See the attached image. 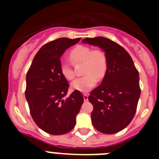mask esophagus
<instances>
[{
	"instance_id": "esophagus-1",
	"label": "esophagus",
	"mask_w": 159,
	"mask_h": 159,
	"mask_svg": "<svg viewBox=\"0 0 159 159\" xmlns=\"http://www.w3.org/2000/svg\"><path fill=\"white\" fill-rule=\"evenodd\" d=\"M83 96H84V101L88 100V95H87V94H84V95H83Z\"/></svg>"
}]
</instances>
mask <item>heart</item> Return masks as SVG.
Returning a JSON list of instances; mask_svg holds the SVG:
<instances>
[{
  "label": "heart",
  "mask_w": 159,
  "mask_h": 159,
  "mask_svg": "<svg viewBox=\"0 0 159 159\" xmlns=\"http://www.w3.org/2000/svg\"><path fill=\"white\" fill-rule=\"evenodd\" d=\"M69 58L74 65L84 64L82 73L84 76L76 79L71 84L73 89L81 92H88L93 88L98 80H101L107 70V59L103 51L92 49L85 45H77L70 52ZM60 71L67 80L75 77V70L69 63H60Z\"/></svg>",
  "instance_id": "heart-1"
}]
</instances>
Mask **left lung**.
<instances>
[{
    "label": "left lung",
    "mask_w": 159,
    "mask_h": 159,
    "mask_svg": "<svg viewBox=\"0 0 159 159\" xmlns=\"http://www.w3.org/2000/svg\"><path fill=\"white\" fill-rule=\"evenodd\" d=\"M82 41L99 46L106 54L107 70L103 80L88 99L93 105L94 127L103 134H115L127 127L135 115L141 93L139 71L129 53L110 39L97 36Z\"/></svg>",
    "instance_id": "8db88e82"
}]
</instances>
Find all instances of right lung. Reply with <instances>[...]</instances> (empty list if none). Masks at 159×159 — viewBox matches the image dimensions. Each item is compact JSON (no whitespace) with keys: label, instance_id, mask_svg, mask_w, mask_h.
<instances>
[{"label":"right lung","instance_id":"add662e5","mask_svg":"<svg viewBox=\"0 0 159 159\" xmlns=\"http://www.w3.org/2000/svg\"><path fill=\"white\" fill-rule=\"evenodd\" d=\"M80 38H59L42 46L26 75L25 97L31 116L41 130L59 135L71 131L84 102L80 91L65 98L69 88L60 71V57Z\"/></svg>","mask_w":159,"mask_h":159}]
</instances>
